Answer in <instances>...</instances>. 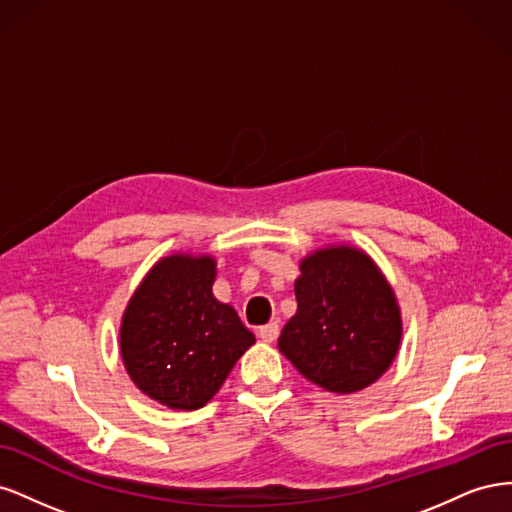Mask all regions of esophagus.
<instances>
[{
    "mask_svg": "<svg viewBox=\"0 0 512 512\" xmlns=\"http://www.w3.org/2000/svg\"><path fill=\"white\" fill-rule=\"evenodd\" d=\"M258 335H260L262 342L271 344V342H275L277 335H280V324H277V322H269V324H265V327L258 329Z\"/></svg>",
    "mask_w": 512,
    "mask_h": 512,
    "instance_id": "esophagus-1",
    "label": "esophagus"
}]
</instances>
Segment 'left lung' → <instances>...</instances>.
Instances as JSON below:
<instances>
[{
	"mask_svg": "<svg viewBox=\"0 0 512 512\" xmlns=\"http://www.w3.org/2000/svg\"><path fill=\"white\" fill-rule=\"evenodd\" d=\"M297 314L280 352L299 374L331 393H356L391 367L401 314L391 284L365 252L327 245L301 260Z\"/></svg>",
	"mask_w": 512,
	"mask_h": 512,
	"instance_id": "1",
	"label": "left lung"
}]
</instances>
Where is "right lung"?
<instances>
[{
	"instance_id": "1",
	"label": "right lung",
	"mask_w": 512,
	"mask_h": 512,
	"mask_svg": "<svg viewBox=\"0 0 512 512\" xmlns=\"http://www.w3.org/2000/svg\"><path fill=\"white\" fill-rule=\"evenodd\" d=\"M215 273L211 256H166L121 318V359L132 382L173 410L203 408L256 342L235 309L213 297Z\"/></svg>"
}]
</instances>
